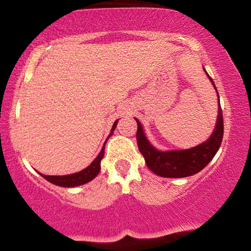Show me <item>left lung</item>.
I'll list each match as a JSON object with an SVG mask.
<instances>
[{
  "mask_svg": "<svg viewBox=\"0 0 251 251\" xmlns=\"http://www.w3.org/2000/svg\"><path fill=\"white\" fill-rule=\"evenodd\" d=\"M209 78L214 85L212 78L210 76ZM136 121H137L136 137H137L139 152L145 158L148 167L154 174L160 175L162 177H187L198 173L216 155L224 136V119L221 107H219L217 126L212 136L203 144L189 150H181V151L160 152L155 150L146 139L141 122L137 119Z\"/></svg>",
  "mask_w": 251,
  "mask_h": 251,
  "instance_id": "obj_1",
  "label": "left lung"
}]
</instances>
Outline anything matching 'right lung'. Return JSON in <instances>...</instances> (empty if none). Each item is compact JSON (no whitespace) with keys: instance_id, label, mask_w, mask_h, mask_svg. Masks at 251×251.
Masks as SVG:
<instances>
[{"instance_id":"right-lung-1","label":"right lung","mask_w":251,"mask_h":251,"mask_svg":"<svg viewBox=\"0 0 251 251\" xmlns=\"http://www.w3.org/2000/svg\"><path fill=\"white\" fill-rule=\"evenodd\" d=\"M116 125H118V120L114 122L112 131H110L109 136H112V133L114 131V129H115ZM105 144H106V142H105ZM105 144H103L102 150L100 151V153L98 154V157L94 159L92 164H91L89 167L83 169V171L78 172V173H75V174L63 175V176H50V175H42V174H41V176L44 178H46L47 181H50V183L60 185V187L70 188V187H77V185H82V184L87 183V182L93 180V178L96 177L98 174H99L100 161H101V159L103 158V154H105Z\"/></svg>"}]
</instances>
